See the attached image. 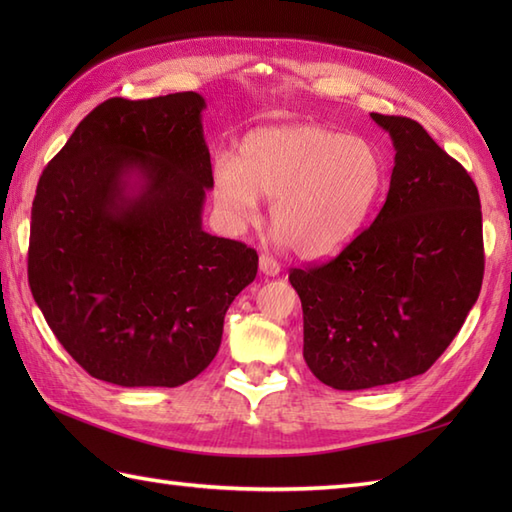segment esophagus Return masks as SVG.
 <instances>
[{
    "label": "esophagus",
    "mask_w": 512,
    "mask_h": 512,
    "mask_svg": "<svg viewBox=\"0 0 512 512\" xmlns=\"http://www.w3.org/2000/svg\"><path fill=\"white\" fill-rule=\"evenodd\" d=\"M259 270H262V273L268 275V277H275V275H279L281 266H279L277 259H273V257L264 253L262 257H259Z\"/></svg>",
    "instance_id": "34e87169"
}]
</instances>
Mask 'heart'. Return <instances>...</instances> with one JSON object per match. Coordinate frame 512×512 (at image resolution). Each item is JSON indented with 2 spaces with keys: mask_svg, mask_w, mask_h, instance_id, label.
Masks as SVG:
<instances>
[{
  "mask_svg": "<svg viewBox=\"0 0 512 512\" xmlns=\"http://www.w3.org/2000/svg\"><path fill=\"white\" fill-rule=\"evenodd\" d=\"M387 180L380 149L363 136L319 125L264 127L239 158L215 165V200L228 222L253 220L259 195L281 244L306 259L334 255L361 231Z\"/></svg>",
  "mask_w": 512,
  "mask_h": 512,
  "instance_id": "b5f03b06",
  "label": "heart"
}]
</instances>
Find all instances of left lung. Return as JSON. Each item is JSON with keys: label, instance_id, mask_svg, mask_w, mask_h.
Wrapping results in <instances>:
<instances>
[{"label": "left lung", "instance_id": "8db88e82", "mask_svg": "<svg viewBox=\"0 0 512 512\" xmlns=\"http://www.w3.org/2000/svg\"><path fill=\"white\" fill-rule=\"evenodd\" d=\"M372 118L396 149L383 209L339 257L288 277L303 308V358L343 391L427 372L484 277L480 193L469 173L420 123Z\"/></svg>", "mask_w": 512, "mask_h": 512}]
</instances>
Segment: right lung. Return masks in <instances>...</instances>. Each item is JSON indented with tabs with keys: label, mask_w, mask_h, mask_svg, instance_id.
Masks as SVG:
<instances>
[{
	"label": "right lung",
	"mask_w": 512,
	"mask_h": 512,
	"mask_svg": "<svg viewBox=\"0 0 512 512\" xmlns=\"http://www.w3.org/2000/svg\"><path fill=\"white\" fill-rule=\"evenodd\" d=\"M198 92L110 99L43 169L28 284L90 376L178 387L204 372L259 257L202 228L211 154Z\"/></svg>",
	"instance_id": "obj_1"
}]
</instances>
